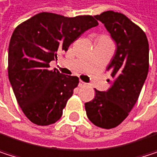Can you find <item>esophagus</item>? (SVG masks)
I'll use <instances>...</instances> for the list:
<instances>
[{
    "label": "esophagus",
    "instance_id": "esophagus-1",
    "mask_svg": "<svg viewBox=\"0 0 157 157\" xmlns=\"http://www.w3.org/2000/svg\"><path fill=\"white\" fill-rule=\"evenodd\" d=\"M78 85H79V87H84V86H86L87 84H86L84 81H82V80H79V84H78Z\"/></svg>",
    "mask_w": 157,
    "mask_h": 157
}]
</instances>
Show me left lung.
<instances>
[{"instance_id": "obj_1", "label": "left lung", "mask_w": 157, "mask_h": 157, "mask_svg": "<svg viewBox=\"0 0 157 157\" xmlns=\"http://www.w3.org/2000/svg\"><path fill=\"white\" fill-rule=\"evenodd\" d=\"M95 18L104 24L117 49L107 67L113 78L107 91L95 89L85 103L87 116L96 126L113 129L121 124L135 105L149 68V44L145 33L123 13L107 11Z\"/></svg>"}]
</instances>
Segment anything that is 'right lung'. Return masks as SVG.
I'll use <instances>...</instances> for the list:
<instances>
[{
	"label": "right lung",
	"instance_id": "obj_1",
	"mask_svg": "<svg viewBox=\"0 0 157 157\" xmlns=\"http://www.w3.org/2000/svg\"><path fill=\"white\" fill-rule=\"evenodd\" d=\"M99 23L91 15L39 13L20 24L9 44L8 76L25 115L41 126L57 121L79 79L51 70L50 62Z\"/></svg>",
	"mask_w": 157,
	"mask_h": 157
}]
</instances>
